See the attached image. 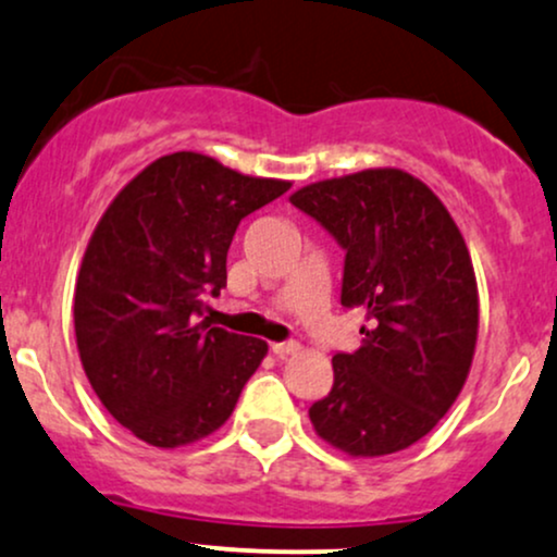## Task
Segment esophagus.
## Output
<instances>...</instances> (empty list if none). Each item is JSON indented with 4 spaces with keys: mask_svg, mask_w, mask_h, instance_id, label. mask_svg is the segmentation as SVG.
Here are the masks:
<instances>
[{
    "mask_svg": "<svg viewBox=\"0 0 557 557\" xmlns=\"http://www.w3.org/2000/svg\"><path fill=\"white\" fill-rule=\"evenodd\" d=\"M300 350V345L298 343H274L272 345V352L277 355V358H290V355H296Z\"/></svg>",
    "mask_w": 557,
    "mask_h": 557,
    "instance_id": "obj_1",
    "label": "esophagus"
}]
</instances>
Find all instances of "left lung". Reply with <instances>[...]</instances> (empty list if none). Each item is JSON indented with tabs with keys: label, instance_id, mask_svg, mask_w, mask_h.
<instances>
[{
	"label": "left lung",
	"instance_id": "obj_1",
	"mask_svg": "<svg viewBox=\"0 0 557 557\" xmlns=\"http://www.w3.org/2000/svg\"><path fill=\"white\" fill-rule=\"evenodd\" d=\"M290 202L345 249V308L371 326L332 358L334 384L308 418L350 457L428 435L459 397L478 345V280L457 223L420 178L368 169L308 184Z\"/></svg>",
	"mask_w": 557,
	"mask_h": 557
}]
</instances>
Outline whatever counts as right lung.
I'll return each instance as SVG.
<instances>
[{
  "mask_svg": "<svg viewBox=\"0 0 557 557\" xmlns=\"http://www.w3.org/2000/svg\"><path fill=\"white\" fill-rule=\"evenodd\" d=\"M290 189L199 152L139 171L98 220L75 285L85 376L124 428L158 448L207 438L231 418L267 343L199 321L225 287L246 214Z\"/></svg>",
  "mask_w": 557,
  "mask_h": 557,
  "instance_id": "obj_1",
  "label": "right lung"
}]
</instances>
